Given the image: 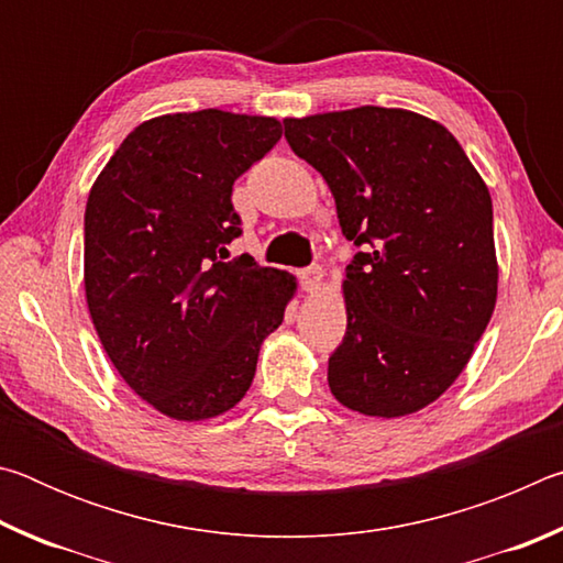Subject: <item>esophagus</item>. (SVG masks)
<instances>
[{
    "label": "esophagus",
    "instance_id": "obj_1",
    "mask_svg": "<svg viewBox=\"0 0 563 563\" xmlns=\"http://www.w3.org/2000/svg\"><path fill=\"white\" fill-rule=\"evenodd\" d=\"M300 278V288L305 292H318L320 285H322V271L320 268H305L298 273Z\"/></svg>",
    "mask_w": 563,
    "mask_h": 563
}]
</instances>
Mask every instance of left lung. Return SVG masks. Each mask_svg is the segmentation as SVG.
<instances>
[{"label":"left lung","instance_id":"1","mask_svg":"<svg viewBox=\"0 0 563 563\" xmlns=\"http://www.w3.org/2000/svg\"><path fill=\"white\" fill-rule=\"evenodd\" d=\"M283 123L362 247L342 280L347 330L330 393L367 417L419 412L462 375L497 305L489 188L422 113L360 107Z\"/></svg>","mask_w":563,"mask_h":563}]
</instances>
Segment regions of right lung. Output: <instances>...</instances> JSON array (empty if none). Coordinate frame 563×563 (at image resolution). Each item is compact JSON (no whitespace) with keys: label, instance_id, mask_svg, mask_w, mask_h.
Segmentation results:
<instances>
[{"label":"right lung","instance_id":"right-lung-1","mask_svg":"<svg viewBox=\"0 0 563 563\" xmlns=\"http://www.w3.org/2000/svg\"><path fill=\"white\" fill-rule=\"evenodd\" d=\"M280 121L218 109L139 123L93 180L84 216V290L113 367L133 393L178 422L241 402L263 340L298 283L251 255L238 176L280 141Z\"/></svg>","mask_w":563,"mask_h":563}]
</instances>
